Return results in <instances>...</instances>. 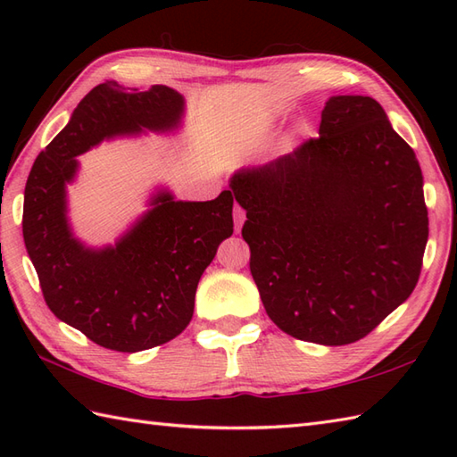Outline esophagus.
I'll use <instances>...</instances> for the list:
<instances>
[{
	"instance_id": "34e87169",
	"label": "esophagus",
	"mask_w": 457,
	"mask_h": 457,
	"mask_svg": "<svg viewBox=\"0 0 457 457\" xmlns=\"http://www.w3.org/2000/svg\"><path fill=\"white\" fill-rule=\"evenodd\" d=\"M234 221H236V231L239 234V229H241V226H244V221H245V212H244V208H241V206L234 208Z\"/></svg>"
}]
</instances>
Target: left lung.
<instances>
[{
  "label": "left lung",
  "instance_id": "1",
  "mask_svg": "<svg viewBox=\"0 0 457 457\" xmlns=\"http://www.w3.org/2000/svg\"><path fill=\"white\" fill-rule=\"evenodd\" d=\"M229 188L269 318L303 342L365 337L419 283L428 210L416 154L377 100L332 96L320 137Z\"/></svg>",
  "mask_w": 457,
  "mask_h": 457
}]
</instances>
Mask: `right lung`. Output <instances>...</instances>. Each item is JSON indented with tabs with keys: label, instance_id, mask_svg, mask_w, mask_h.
Returning a JSON list of instances; mask_svg holds the SVG:
<instances>
[{
	"label": "right lung",
	"instance_id": "1",
	"mask_svg": "<svg viewBox=\"0 0 457 457\" xmlns=\"http://www.w3.org/2000/svg\"><path fill=\"white\" fill-rule=\"evenodd\" d=\"M182 96L169 86L125 90L105 80L35 159L25 184L23 239L51 312L105 349L135 353L167 344L190 324L194 296L218 245L234 234V192L182 202L159 192L151 210L113 247L72 236L66 184L76 157L115 135L179 128Z\"/></svg>",
	"mask_w": 457,
	"mask_h": 457
}]
</instances>
